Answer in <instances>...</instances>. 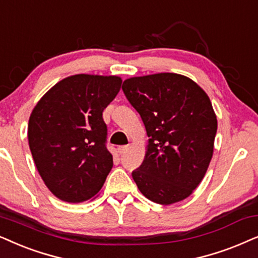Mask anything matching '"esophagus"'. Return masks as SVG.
Returning a JSON list of instances; mask_svg holds the SVG:
<instances>
[{
  "mask_svg": "<svg viewBox=\"0 0 258 258\" xmlns=\"http://www.w3.org/2000/svg\"><path fill=\"white\" fill-rule=\"evenodd\" d=\"M129 147L128 146H119L118 148H117V150H118L119 154H124L126 150H128Z\"/></svg>",
  "mask_w": 258,
  "mask_h": 258,
  "instance_id": "34e87169",
  "label": "esophagus"
}]
</instances>
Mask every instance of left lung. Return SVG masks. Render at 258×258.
I'll use <instances>...</instances> for the list:
<instances>
[{
  "label": "left lung",
  "mask_w": 258,
  "mask_h": 258,
  "mask_svg": "<svg viewBox=\"0 0 258 258\" xmlns=\"http://www.w3.org/2000/svg\"><path fill=\"white\" fill-rule=\"evenodd\" d=\"M122 90L149 137L145 160L132 173L140 192L161 205L186 199L213 155L217 116L209 96L178 73L133 77Z\"/></svg>",
  "instance_id": "left-lung-1"
}]
</instances>
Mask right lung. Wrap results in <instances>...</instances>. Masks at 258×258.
<instances>
[{
	"mask_svg": "<svg viewBox=\"0 0 258 258\" xmlns=\"http://www.w3.org/2000/svg\"><path fill=\"white\" fill-rule=\"evenodd\" d=\"M117 76L75 75L60 80L36 103L28 143L41 179L62 202L91 199L112 168L103 111L117 96Z\"/></svg>",
	"mask_w": 258,
	"mask_h": 258,
	"instance_id": "obj_1",
	"label": "right lung"
}]
</instances>
